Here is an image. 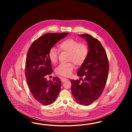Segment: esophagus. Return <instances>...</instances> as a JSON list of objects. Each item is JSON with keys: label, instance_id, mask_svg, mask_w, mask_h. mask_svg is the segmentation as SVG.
<instances>
[{"label": "esophagus", "instance_id": "obj_1", "mask_svg": "<svg viewBox=\"0 0 132 132\" xmlns=\"http://www.w3.org/2000/svg\"><path fill=\"white\" fill-rule=\"evenodd\" d=\"M68 80L67 79H66V78H61V82H65L66 81H68Z\"/></svg>", "mask_w": 132, "mask_h": 132}]
</instances>
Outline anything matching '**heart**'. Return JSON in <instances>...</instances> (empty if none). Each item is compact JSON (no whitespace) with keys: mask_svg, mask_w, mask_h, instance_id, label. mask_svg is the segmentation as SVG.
I'll return each mask as SVG.
<instances>
[{"mask_svg":"<svg viewBox=\"0 0 132 132\" xmlns=\"http://www.w3.org/2000/svg\"><path fill=\"white\" fill-rule=\"evenodd\" d=\"M59 50L68 52L66 63H61L56 69L57 74L63 77H69L75 69V64L78 66L82 65L85 61L88 53V45L79 43L73 38H67L61 42L58 45ZM59 50L52 47L48 51V57L52 63H56L58 60Z\"/></svg>","mask_w":132,"mask_h":132,"instance_id":"heart-1","label":"heart"}]
</instances>
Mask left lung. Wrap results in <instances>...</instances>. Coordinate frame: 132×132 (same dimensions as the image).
Returning a JSON list of instances; mask_svg holds the SVG:
<instances>
[{
    "label": "left lung",
    "instance_id": "obj_1",
    "mask_svg": "<svg viewBox=\"0 0 132 132\" xmlns=\"http://www.w3.org/2000/svg\"><path fill=\"white\" fill-rule=\"evenodd\" d=\"M86 38L88 53L85 61L78 70L77 75L84 79L80 81L71 80V92L76 102L88 106L101 96L106 83L109 71V62L101 42L88 34L80 35Z\"/></svg>",
    "mask_w": 132,
    "mask_h": 132
}]
</instances>
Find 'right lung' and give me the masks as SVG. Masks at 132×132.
<instances>
[{
	"label": "right lung",
	"instance_id": "1",
	"mask_svg": "<svg viewBox=\"0 0 132 132\" xmlns=\"http://www.w3.org/2000/svg\"><path fill=\"white\" fill-rule=\"evenodd\" d=\"M69 33H47L31 44L26 58L25 75L29 89L34 98L44 105L53 103L60 91L61 81L58 77L47 81L46 76L52 73L48 51Z\"/></svg>",
	"mask_w": 132,
	"mask_h": 132
}]
</instances>
